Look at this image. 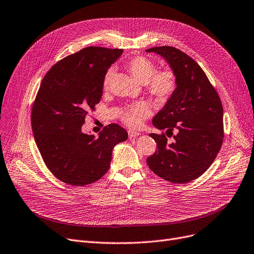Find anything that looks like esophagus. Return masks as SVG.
I'll list each match as a JSON object with an SVG mask.
<instances>
[{
    "mask_svg": "<svg viewBox=\"0 0 254 254\" xmlns=\"http://www.w3.org/2000/svg\"><path fill=\"white\" fill-rule=\"evenodd\" d=\"M139 135H140L139 132H135V130H128V137L129 138H134V137H137Z\"/></svg>",
    "mask_w": 254,
    "mask_h": 254,
    "instance_id": "34e87169",
    "label": "esophagus"
}]
</instances>
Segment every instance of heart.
I'll return each mask as SVG.
<instances>
[{
    "label": "heart",
    "mask_w": 254,
    "mask_h": 254,
    "mask_svg": "<svg viewBox=\"0 0 254 254\" xmlns=\"http://www.w3.org/2000/svg\"><path fill=\"white\" fill-rule=\"evenodd\" d=\"M126 68L133 76L141 83L151 95L158 99H167L175 93L178 80L173 70L163 69L157 71L156 64L146 56L138 55L129 59L126 63ZM113 70L110 69L103 77V89H108L112 78ZM151 114V107L146 102H138L126 109L121 114L122 121L129 127H140L145 118Z\"/></svg>",
    "instance_id": "b5f03b06"
}]
</instances>
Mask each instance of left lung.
Returning <instances> with one entry per match:
<instances>
[{
    "label": "left lung",
    "instance_id": "8db88e82",
    "mask_svg": "<svg viewBox=\"0 0 254 254\" xmlns=\"http://www.w3.org/2000/svg\"><path fill=\"white\" fill-rule=\"evenodd\" d=\"M146 52L162 56L178 80L175 93L153 118L154 127L166 129L168 136L176 130L175 141L167 144L164 133L149 134L158 149L146 162L162 179L187 183L208 170L222 146V102L202 68L181 50L162 46Z\"/></svg>",
    "mask_w": 254,
    "mask_h": 254
}]
</instances>
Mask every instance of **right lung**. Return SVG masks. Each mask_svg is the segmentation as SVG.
Masks as SVG:
<instances>
[{"mask_svg":"<svg viewBox=\"0 0 254 254\" xmlns=\"http://www.w3.org/2000/svg\"><path fill=\"white\" fill-rule=\"evenodd\" d=\"M122 52L87 47L56 63L41 82L32 107V132L45 164L62 182H96L109 171L113 148L127 139V130L116 124L98 137L81 129L100 101L103 77Z\"/></svg>","mask_w":254,"mask_h":254,"instance_id":"1","label":"right lung"}]
</instances>
